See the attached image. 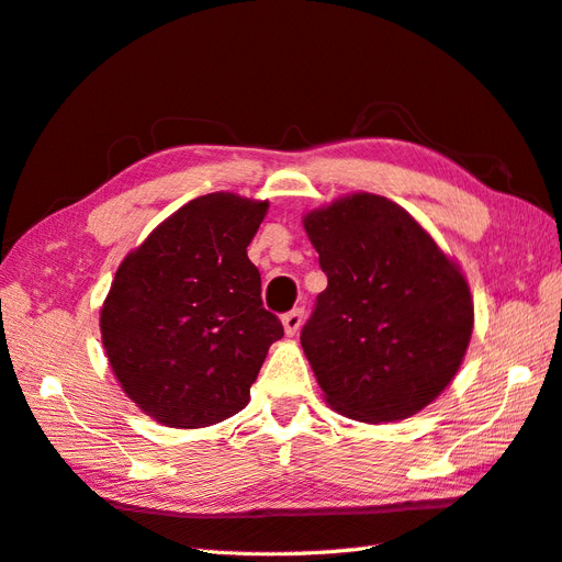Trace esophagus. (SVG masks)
<instances>
[{
    "mask_svg": "<svg viewBox=\"0 0 562 562\" xmlns=\"http://www.w3.org/2000/svg\"><path fill=\"white\" fill-rule=\"evenodd\" d=\"M302 324H304V312H302V308H294V312H290V314H284V316H282L284 333H288L290 338H292V336H296V333H300Z\"/></svg>",
    "mask_w": 562,
    "mask_h": 562,
    "instance_id": "esophagus-1",
    "label": "esophagus"
}]
</instances>
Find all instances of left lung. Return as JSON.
I'll return each mask as SVG.
<instances>
[{"mask_svg": "<svg viewBox=\"0 0 562 562\" xmlns=\"http://www.w3.org/2000/svg\"><path fill=\"white\" fill-rule=\"evenodd\" d=\"M328 288L302 348L333 411L396 423L427 408L469 350L473 296L461 266L396 202L352 193L302 217Z\"/></svg>", "mask_w": 562, "mask_h": 562, "instance_id": "8db88e82", "label": "left lung"}]
</instances>
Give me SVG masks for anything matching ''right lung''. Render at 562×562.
Here are the masks:
<instances>
[{
    "label": "right lung",
    "instance_id": "1",
    "mask_svg": "<svg viewBox=\"0 0 562 562\" xmlns=\"http://www.w3.org/2000/svg\"><path fill=\"white\" fill-rule=\"evenodd\" d=\"M268 200L207 193L166 217L117 266L101 340L117 384L159 425L198 429L246 408L282 338L246 248Z\"/></svg>",
    "mask_w": 562,
    "mask_h": 562
}]
</instances>
